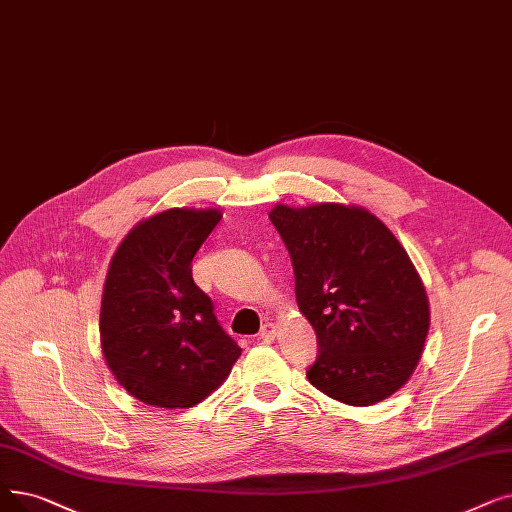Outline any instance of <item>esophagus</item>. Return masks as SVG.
Instances as JSON below:
<instances>
[{
    "label": "esophagus",
    "instance_id": "1",
    "mask_svg": "<svg viewBox=\"0 0 512 512\" xmlns=\"http://www.w3.org/2000/svg\"><path fill=\"white\" fill-rule=\"evenodd\" d=\"M276 335H278V326L272 322H265L259 330V339H263V341H274Z\"/></svg>",
    "mask_w": 512,
    "mask_h": 512
}]
</instances>
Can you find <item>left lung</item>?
Instances as JSON below:
<instances>
[{
  "label": "left lung",
  "instance_id": "left-lung-1",
  "mask_svg": "<svg viewBox=\"0 0 512 512\" xmlns=\"http://www.w3.org/2000/svg\"><path fill=\"white\" fill-rule=\"evenodd\" d=\"M270 219L293 261L297 305L318 337L309 383L347 406H372L402 389L431 324L406 249L355 205H276Z\"/></svg>",
  "mask_w": 512,
  "mask_h": 512
}]
</instances>
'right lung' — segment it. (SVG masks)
<instances>
[{
  "instance_id": "obj_1",
  "label": "right lung",
  "mask_w": 512,
  "mask_h": 512,
  "mask_svg": "<svg viewBox=\"0 0 512 512\" xmlns=\"http://www.w3.org/2000/svg\"><path fill=\"white\" fill-rule=\"evenodd\" d=\"M219 219L217 209L161 211L140 221L110 259L102 353L119 385L148 406L201 404L242 351L192 278V259Z\"/></svg>"
}]
</instances>
